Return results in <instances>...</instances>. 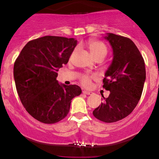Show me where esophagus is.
Returning <instances> with one entry per match:
<instances>
[{"instance_id":"obj_1","label":"esophagus","mask_w":159,"mask_h":159,"mask_svg":"<svg viewBox=\"0 0 159 159\" xmlns=\"http://www.w3.org/2000/svg\"><path fill=\"white\" fill-rule=\"evenodd\" d=\"M83 93L86 94V95H92L93 93L90 92V91H87V90H84L83 91Z\"/></svg>"}]
</instances>
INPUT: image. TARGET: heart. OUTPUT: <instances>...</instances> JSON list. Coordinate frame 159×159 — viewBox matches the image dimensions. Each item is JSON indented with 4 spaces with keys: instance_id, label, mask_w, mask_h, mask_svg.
Listing matches in <instances>:
<instances>
[{
    "instance_id": "obj_1",
    "label": "heart",
    "mask_w": 159,
    "mask_h": 159,
    "mask_svg": "<svg viewBox=\"0 0 159 159\" xmlns=\"http://www.w3.org/2000/svg\"><path fill=\"white\" fill-rule=\"evenodd\" d=\"M88 48L93 57L101 54H106L107 48L106 46L102 43L96 40H90L88 43ZM90 77L88 75L83 76L81 78V84L85 87L90 85Z\"/></svg>"
}]
</instances>
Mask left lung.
<instances>
[{"label": "left lung", "mask_w": 159, "mask_h": 159, "mask_svg": "<svg viewBox=\"0 0 159 159\" xmlns=\"http://www.w3.org/2000/svg\"><path fill=\"white\" fill-rule=\"evenodd\" d=\"M103 38L113 52L112 62L103 79V87L110 94L107 98L103 96L105 101L93 114L105 123H114L126 117L138 105L146 81L145 63L130 39L111 33Z\"/></svg>", "instance_id": "obj_1"}]
</instances>
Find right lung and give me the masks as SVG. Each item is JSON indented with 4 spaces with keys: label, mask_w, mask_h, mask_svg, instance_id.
<instances>
[{
    "label": "right lung",
    "mask_w": 159,
    "mask_h": 159,
    "mask_svg": "<svg viewBox=\"0 0 159 159\" xmlns=\"http://www.w3.org/2000/svg\"><path fill=\"white\" fill-rule=\"evenodd\" d=\"M76 45L74 38L43 36L28 42L14 63L20 100L41 123L52 124L64 119L72 98L81 93L79 86H67L57 80L58 70L68 63Z\"/></svg>",
    "instance_id": "add662e5"
}]
</instances>
